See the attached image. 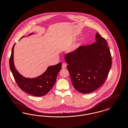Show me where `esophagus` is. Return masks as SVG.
Returning <instances> with one entry per match:
<instances>
[{"label":"esophagus","instance_id":"1","mask_svg":"<svg viewBox=\"0 0 128 128\" xmlns=\"http://www.w3.org/2000/svg\"><path fill=\"white\" fill-rule=\"evenodd\" d=\"M67 67V64L66 63H62V68H66Z\"/></svg>","mask_w":128,"mask_h":128}]
</instances>
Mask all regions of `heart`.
<instances>
[{"instance_id": "b5f03b06", "label": "heart", "mask_w": 128, "mask_h": 128, "mask_svg": "<svg viewBox=\"0 0 128 128\" xmlns=\"http://www.w3.org/2000/svg\"><path fill=\"white\" fill-rule=\"evenodd\" d=\"M77 48H78V46H75V47H74V48H73V50H76Z\"/></svg>"}]
</instances>
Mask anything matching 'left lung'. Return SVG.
I'll return each instance as SVG.
<instances>
[{
  "label": "left lung",
  "mask_w": 128,
  "mask_h": 128,
  "mask_svg": "<svg viewBox=\"0 0 128 128\" xmlns=\"http://www.w3.org/2000/svg\"><path fill=\"white\" fill-rule=\"evenodd\" d=\"M96 41L82 46L65 56L72 84L82 94H89L103 84L111 66V55L106 39L97 32Z\"/></svg>",
  "instance_id": "1"
}]
</instances>
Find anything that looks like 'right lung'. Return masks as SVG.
I'll return each mask as SVG.
<instances>
[{
    "label": "right lung",
    "mask_w": 128,
    "mask_h": 128,
    "mask_svg": "<svg viewBox=\"0 0 128 128\" xmlns=\"http://www.w3.org/2000/svg\"><path fill=\"white\" fill-rule=\"evenodd\" d=\"M30 34L29 36L32 34ZM12 47L9 63L10 69L17 85L22 91L36 96H42L47 94L55 84L58 74L61 70L62 63L51 66L46 70L35 78H25L16 70L13 62V49Z\"/></svg>",
    "instance_id": "right-lung-1"
}]
</instances>
